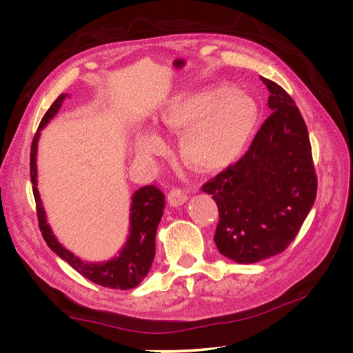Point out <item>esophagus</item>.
Segmentation results:
<instances>
[{
	"mask_svg": "<svg viewBox=\"0 0 353 353\" xmlns=\"http://www.w3.org/2000/svg\"><path fill=\"white\" fill-rule=\"evenodd\" d=\"M187 199H188V196H187V193L184 190H181V188H172L169 191V194H168V201H169V205L170 206H181V205H184V203L187 201Z\"/></svg>",
	"mask_w": 353,
	"mask_h": 353,
	"instance_id": "1",
	"label": "esophagus"
}]
</instances>
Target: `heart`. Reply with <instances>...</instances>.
Here are the masks:
<instances>
[{
  "label": "heart",
  "mask_w": 353,
  "mask_h": 353,
  "mask_svg": "<svg viewBox=\"0 0 353 353\" xmlns=\"http://www.w3.org/2000/svg\"><path fill=\"white\" fill-rule=\"evenodd\" d=\"M256 122V104L248 94L228 87L203 88L179 94L160 116V125L182 132L181 154L199 170L225 168L244 150ZM137 153L152 159L165 152V141L154 132L138 135Z\"/></svg>",
  "instance_id": "obj_1"
}]
</instances>
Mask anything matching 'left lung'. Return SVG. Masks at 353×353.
Instances as JSON below:
<instances>
[{"mask_svg":"<svg viewBox=\"0 0 353 353\" xmlns=\"http://www.w3.org/2000/svg\"><path fill=\"white\" fill-rule=\"evenodd\" d=\"M261 81L271 92L272 113L239 162L201 185L219 210L213 237L216 248L239 263H254L284 252L316 197L303 117L279 83L262 77Z\"/></svg>","mask_w":353,"mask_h":353,"instance_id":"obj_1","label":"left lung"}]
</instances>
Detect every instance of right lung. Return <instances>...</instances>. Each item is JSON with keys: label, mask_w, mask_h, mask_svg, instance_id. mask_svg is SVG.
<instances>
[{"label": "right lung", "mask_w": 353, "mask_h": 353, "mask_svg": "<svg viewBox=\"0 0 353 353\" xmlns=\"http://www.w3.org/2000/svg\"><path fill=\"white\" fill-rule=\"evenodd\" d=\"M66 97V94H61L51 104V108L42 117L38 131L34 137V141H32L30 145V181L34 184L32 190H34V197L37 203L39 230L48 248L57 256H60L63 261H66L73 270H77L85 279L103 287L114 288V290H130V288L137 287L144 280L154 259L156 230L160 218L163 215L165 194L154 185H145L135 191L131 203L130 237H128V241L117 258L103 263L83 262L68 249L63 248L57 239L52 236L51 228L47 223L46 212L44 208H42L37 188V145L39 140V131L50 122V119L54 117V114L61 108L63 100Z\"/></svg>", "instance_id": "add662e5"}]
</instances>
